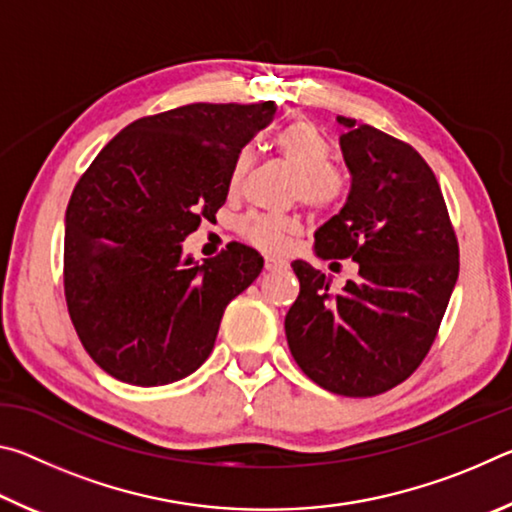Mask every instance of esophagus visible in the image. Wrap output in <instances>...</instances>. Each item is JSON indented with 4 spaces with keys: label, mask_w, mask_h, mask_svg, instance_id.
Returning a JSON list of instances; mask_svg holds the SVG:
<instances>
[{
    "label": "esophagus",
    "mask_w": 512,
    "mask_h": 512,
    "mask_svg": "<svg viewBox=\"0 0 512 512\" xmlns=\"http://www.w3.org/2000/svg\"><path fill=\"white\" fill-rule=\"evenodd\" d=\"M289 264L287 262H282V259H273V257H266L264 259V268L266 271H284V268H287Z\"/></svg>",
    "instance_id": "1"
}]
</instances>
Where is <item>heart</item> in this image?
Returning a JSON list of instances; mask_svg holds the SVG:
<instances>
[{
    "label": "heart",
    "instance_id": "heart-1",
    "mask_svg": "<svg viewBox=\"0 0 512 512\" xmlns=\"http://www.w3.org/2000/svg\"><path fill=\"white\" fill-rule=\"evenodd\" d=\"M275 151L296 169L291 183V198L302 201L311 210L325 212L339 205L348 189V176L339 164L329 162V146L311 121L298 119L275 135ZM253 167V149H241L230 169V189H239ZM239 235L264 253L280 255L291 246L300 232V219L293 214H257L250 212L237 223Z\"/></svg>",
    "mask_w": 512,
    "mask_h": 512
}]
</instances>
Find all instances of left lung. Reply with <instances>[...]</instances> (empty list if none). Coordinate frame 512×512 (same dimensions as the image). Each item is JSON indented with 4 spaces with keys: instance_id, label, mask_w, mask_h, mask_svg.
Returning a JSON list of instances; mask_svg holds the SVG:
<instances>
[{
    "instance_id": "1",
    "label": "left lung",
    "mask_w": 512,
    "mask_h": 512,
    "mask_svg": "<svg viewBox=\"0 0 512 512\" xmlns=\"http://www.w3.org/2000/svg\"><path fill=\"white\" fill-rule=\"evenodd\" d=\"M336 121L352 185L343 210L316 230V255L352 259L359 277L332 293L325 273L293 262L300 293L284 329L311 381L372 397L409 379L436 341L458 280V239L438 180L411 144Z\"/></svg>"
}]
</instances>
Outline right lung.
<instances>
[{"label":"right lung","instance_id":"1","mask_svg":"<svg viewBox=\"0 0 512 512\" xmlns=\"http://www.w3.org/2000/svg\"><path fill=\"white\" fill-rule=\"evenodd\" d=\"M264 103H189L103 146L65 212V300L101 370L133 386L178 381L210 357L223 311L264 259L230 244L194 264L183 239L225 203L237 153L275 115Z\"/></svg>","mask_w":512,"mask_h":512}]
</instances>
